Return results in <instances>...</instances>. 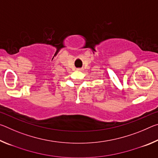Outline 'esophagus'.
<instances>
[{"label": "esophagus", "mask_w": 158, "mask_h": 158, "mask_svg": "<svg viewBox=\"0 0 158 158\" xmlns=\"http://www.w3.org/2000/svg\"><path fill=\"white\" fill-rule=\"evenodd\" d=\"M81 68H78V69H77V70H81Z\"/></svg>", "instance_id": "esophagus-1"}]
</instances>
